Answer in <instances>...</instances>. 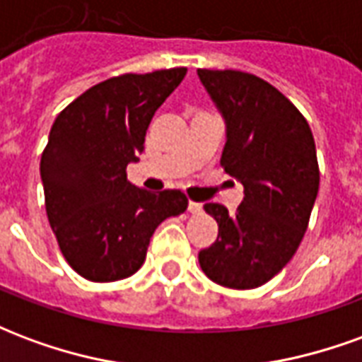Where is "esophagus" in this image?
<instances>
[{
	"mask_svg": "<svg viewBox=\"0 0 362 362\" xmlns=\"http://www.w3.org/2000/svg\"><path fill=\"white\" fill-rule=\"evenodd\" d=\"M188 211L192 213V215H197V213L204 211V205L197 204V202H189V204H188Z\"/></svg>",
	"mask_w": 362,
	"mask_h": 362,
	"instance_id": "esophagus-1",
	"label": "esophagus"
}]
</instances>
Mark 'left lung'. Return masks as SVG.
Instances as JSON below:
<instances>
[{
	"label": "left lung",
	"instance_id": "1",
	"mask_svg": "<svg viewBox=\"0 0 362 362\" xmlns=\"http://www.w3.org/2000/svg\"><path fill=\"white\" fill-rule=\"evenodd\" d=\"M225 118V173L244 186L235 215L219 204L204 209L219 225L199 266L228 288H256L295 256L318 196L320 170L310 126L287 96L256 75L197 69Z\"/></svg>",
	"mask_w": 362,
	"mask_h": 362
}]
</instances>
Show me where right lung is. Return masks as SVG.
<instances>
[{
    "label": "right lung",
    "mask_w": 362,
    "mask_h": 362,
    "mask_svg": "<svg viewBox=\"0 0 362 362\" xmlns=\"http://www.w3.org/2000/svg\"><path fill=\"white\" fill-rule=\"evenodd\" d=\"M186 67L98 83L59 112L40 158L46 215L59 250L81 277L126 279L145 262L155 228L186 211L180 189L147 192L127 180L151 118Z\"/></svg>",
    "instance_id": "right-lung-1"
}]
</instances>
